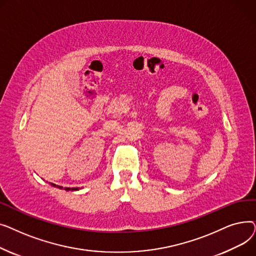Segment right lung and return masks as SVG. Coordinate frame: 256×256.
Listing matches in <instances>:
<instances>
[{"label":"right lung","instance_id":"right-lung-1","mask_svg":"<svg viewBox=\"0 0 256 256\" xmlns=\"http://www.w3.org/2000/svg\"><path fill=\"white\" fill-rule=\"evenodd\" d=\"M52 186H56V188H59V189H63V186H57V184H50ZM64 190H66V191H76V190H78V188H64Z\"/></svg>","mask_w":256,"mask_h":256}]
</instances>
